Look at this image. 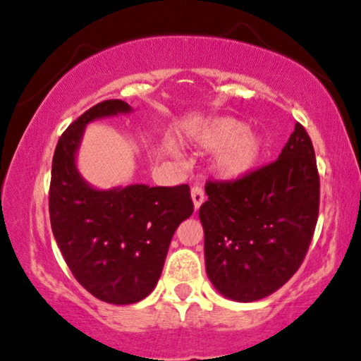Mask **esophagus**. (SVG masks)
Masks as SVG:
<instances>
[{
  "label": "esophagus",
  "instance_id": "34e87169",
  "mask_svg": "<svg viewBox=\"0 0 361 361\" xmlns=\"http://www.w3.org/2000/svg\"><path fill=\"white\" fill-rule=\"evenodd\" d=\"M191 200H193V204H195V209L198 211L200 209V206L204 203V191H203V188H201V186H193V188H191Z\"/></svg>",
  "mask_w": 361,
  "mask_h": 361
}]
</instances>
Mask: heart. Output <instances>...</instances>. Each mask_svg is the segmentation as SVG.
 <instances>
[{
  "mask_svg": "<svg viewBox=\"0 0 361 361\" xmlns=\"http://www.w3.org/2000/svg\"><path fill=\"white\" fill-rule=\"evenodd\" d=\"M188 140L204 150H216L211 168L226 181H238L252 175L261 165L266 142L249 130L247 123L234 117H209L195 123Z\"/></svg>",
  "mask_w": 361,
  "mask_h": 361,
  "instance_id": "heart-1",
  "label": "heart"
}]
</instances>
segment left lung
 I'll use <instances>...</instances> for the list:
<instances>
[{
    "label": "left lung",
    "instance_id": "1",
    "mask_svg": "<svg viewBox=\"0 0 361 361\" xmlns=\"http://www.w3.org/2000/svg\"><path fill=\"white\" fill-rule=\"evenodd\" d=\"M200 208L206 274L226 299L254 302L297 272L319 218L320 178L300 123L271 165L238 181H208Z\"/></svg>",
    "mask_w": 361,
    "mask_h": 361
}]
</instances>
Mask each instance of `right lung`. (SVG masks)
<instances>
[{"instance_id":"1","label":"right lung","mask_w":361,"mask_h":361,"mask_svg":"<svg viewBox=\"0 0 361 361\" xmlns=\"http://www.w3.org/2000/svg\"><path fill=\"white\" fill-rule=\"evenodd\" d=\"M123 100L84 112L57 142L49 190L51 228L66 264L99 300L135 304L155 289L181 221L193 214L190 186H90L77 170L85 125L130 114Z\"/></svg>"}]
</instances>
